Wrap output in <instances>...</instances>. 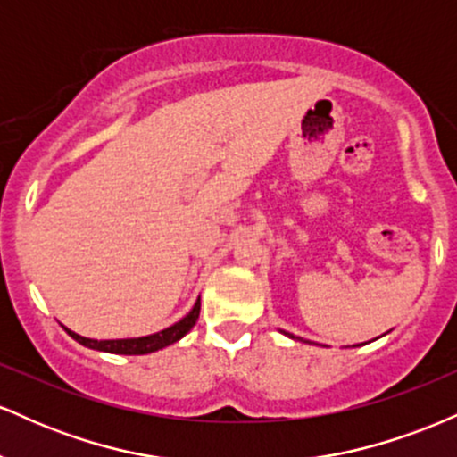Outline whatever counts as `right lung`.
I'll return each instance as SVG.
<instances>
[{
  "label": "right lung",
  "mask_w": 457,
  "mask_h": 457,
  "mask_svg": "<svg viewBox=\"0 0 457 457\" xmlns=\"http://www.w3.org/2000/svg\"><path fill=\"white\" fill-rule=\"evenodd\" d=\"M199 318V301L195 303V307L191 309V313L185 316L180 320V322H176L174 327L161 330V333H154V335H148V337H137V339H104V342H98V339H87V337H81V335L72 333V330H68V335H71L75 342H79L81 345H86V348H92V350H103V353H112V354H148V353H156V350L165 348V345L178 342L180 337H185V335L195 327Z\"/></svg>",
  "instance_id": "right-lung-1"
}]
</instances>
